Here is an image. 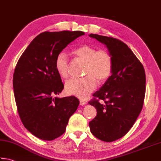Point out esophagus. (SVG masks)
<instances>
[{"instance_id": "esophagus-1", "label": "esophagus", "mask_w": 161, "mask_h": 161, "mask_svg": "<svg viewBox=\"0 0 161 161\" xmlns=\"http://www.w3.org/2000/svg\"><path fill=\"white\" fill-rule=\"evenodd\" d=\"M87 104V103L85 102V101H83V100H80V104L81 105V106H83V105H86Z\"/></svg>"}]
</instances>
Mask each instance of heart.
I'll return each mask as SVG.
<instances>
[{"label": "heart", "instance_id": "heart-1", "mask_svg": "<svg viewBox=\"0 0 161 161\" xmlns=\"http://www.w3.org/2000/svg\"><path fill=\"white\" fill-rule=\"evenodd\" d=\"M73 54L86 63L84 78H71L65 83V90L69 95L86 99L97 87V81L104 83L111 76L113 71V58L106 50H99L88 45H83L73 51ZM55 69L62 78H67L69 58L64 53L56 57Z\"/></svg>", "mask_w": 161, "mask_h": 161}]
</instances>
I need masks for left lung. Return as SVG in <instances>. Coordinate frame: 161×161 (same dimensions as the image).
Segmentation results:
<instances>
[{
	"instance_id": "obj_1",
	"label": "left lung",
	"mask_w": 161,
	"mask_h": 161,
	"mask_svg": "<svg viewBox=\"0 0 161 161\" xmlns=\"http://www.w3.org/2000/svg\"><path fill=\"white\" fill-rule=\"evenodd\" d=\"M89 36L106 45L113 58L111 75L88 102L97 109L96 117L89 123L91 132L100 140L111 142L126 135L140 114L146 75L142 64L123 41L93 33ZM99 99L104 102L100 103Z\"/></svg>"
}]
</instances>
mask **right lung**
Here are the masks:
<instances>
[{"mask_svg": "<svg viewBox=\"0 0 161 161\" xmlns=\"http://www.w3.org/2000/svg\"><path fill=\"white\" fill-rule=\"evenodd\" d=\"M85 33L45 31L31 42L20 57L13 74L18 114L24 126L36 137L50 141L64 133L79 100L59 98L64 89L55 69V59L67 45Z\"/></svg>", "mask_w": 161, "mask_h": 161, "instance_id": "right-lung-1", "label": "right lung"}]
</instances>
